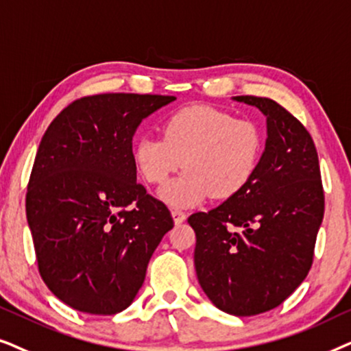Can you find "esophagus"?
<instances>
[{"mask_svg":"<svg viewBox=\"0 0 351 351\" xmlns=\"http://www.w3.org/2000/svg\"><path fill=\"white\" fill-rule=\"evenodd\" d=\"M171 217L175 224H181L186 219V213L181 212V210H171Z\"/></svg>","mask_w":351,"mask_h":351,"instance_id":"34e87169","label":"esophagus"}]
</instances>
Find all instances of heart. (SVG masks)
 I'll return each instance as SVG.
<instances>
[{
	"label": "heart",
	"mask_w": 351,
	"mask_h": 351,
	"mask_svg": "<svg viewBox=\"0 0 351 351\" xmlns=\"http://www.w3.org/2000/svg\"><path fill=\"white\" fill-rule=\"evenodd\" d=\"M265 149L263 127L254 119H236L208 106L184 107L163 123V138L143 136L133 160L147 183L160 184L183 163L186 171L158 191L176 208L194 207L210 194L230 199L244 191Z\"/></svg>",
	"instance_id": "b5f03b06"
}]
</instances>
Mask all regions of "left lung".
<instances>
[{
    "instance_id": "1",
    "label": "left lung",
    "mask_w": 351,
    "mask_h": 351,
    "mask_svg": "<svg viewBox=\"0 0 351 351\" xmlns=\"http://www.w3.org/2000/svg\"><path fill=\"white\" fill-rule=\"evenodd\" d=\"M266 117V141L249 186L218 207L193 213L200 287L234 316L269 311L311 268L324 215L315 143L295 117L268 97L236 96Z\"/></svg>"
}]
</instances>
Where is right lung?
Returning <instances> with one entry per match:
<instances>
[{"instance_id": "right-lung-1", "label": "right lung", "mask_w": 351, "mask_h": 351, "mask_svg": "<svg viewBox=\"0 0 351 351\" xmlns=\"http://www.w3.org/2000/svg\"><path fill=\"white\" fill-rule=\"evenodd\" d=\"M175 96L83 97L46 130L27 188V221L49 291L90 315L132 305L173 228L170 210L136 181L133 136Z\"/></svg>"}]
</instances>
